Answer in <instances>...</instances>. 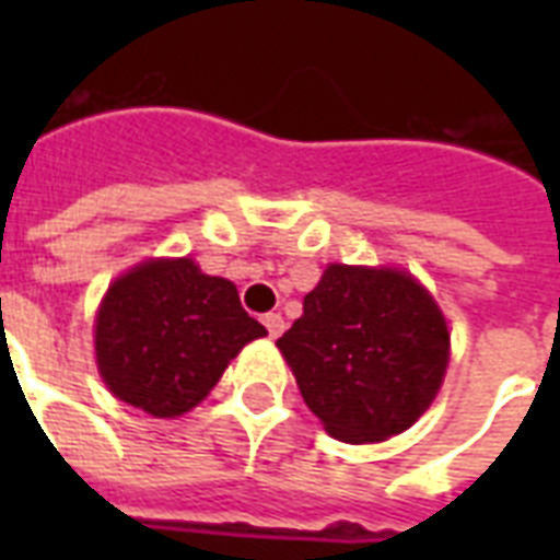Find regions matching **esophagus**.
Instances as JSON below:
<instances>
[{
	"mask_svg": "<svg viewBox=\"0 0 560 560\" xmlns=\"http://www.w3.org/2000/svg\"><path fill=\"white\" fill-rule=\"evenodd\" d=\"M261 323H264V328H267V334H270L272 340L284 334V316H281V314H267Z\"/></svg>",
	"mask_w": 560,
	"mask_h": 560,
	"instance_id": "1",
	"label": "esophagus"
}]
</instances>
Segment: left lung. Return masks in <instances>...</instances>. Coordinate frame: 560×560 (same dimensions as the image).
<instances>
[{"mask_svg":"<svg viewBox=\"0 0 560 560\" xmlns=\"http://www.w3.org/2000/svg\"><path fill=\"white\" fill-rule=\"evenodd\" d=\"M319 424L346 444L386 442L424 416L451 363V328L404 267L328 264L279 342Z\"/></svg>","mask_w":560,"mask_h":560,"instance_id":"left-lung-1","label":"left lung"}]
</instances>
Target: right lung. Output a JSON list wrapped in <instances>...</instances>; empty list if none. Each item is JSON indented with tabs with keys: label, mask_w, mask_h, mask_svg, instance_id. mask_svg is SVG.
Wrapping results in <instances>:
<instances>
[{
	"label": "right lung",
	"mask_w": 560,
	"mask_h": 560,
	"mask_svg": "<svg viewBox=\"0 0 560 560\" xmlns=\"http://www.w3.org/2000/svg\"><path fill=\"white\" fill-rule=\"evenodd\" d=\"M267 337L237 288L191 255L144 258L109 281L92 325L101 381L153 418H179L206 400L246 342Z\"/></svg>",
	"instance_id": "right-lung-1"
}]
</instances>
